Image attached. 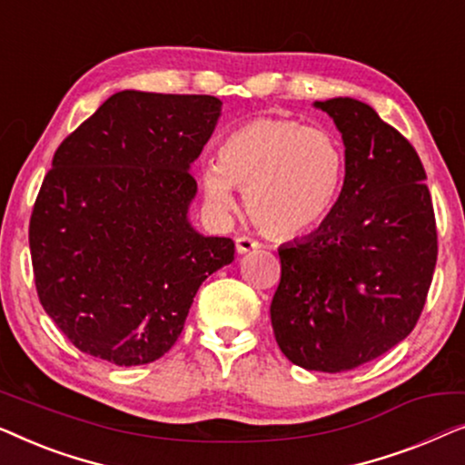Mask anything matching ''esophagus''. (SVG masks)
Listing matches in <instances>:
<instances>
[{
    "label": "esophagus",
    "instance_id": "1",
    "mask_svg": "<svg viewBox=\"0 0 465 465\" xmlns=\"http://www.w3.org/2000/svg\"><path fill=\"white\" fill-rule=\"evenodd\" d=\"M234 243H237V252L239 253L253 252V250H258V247H260L258 241L252 239V237H247V234H241V237H237V241H234Z\"/></svg>",
    "mask_w": 465,
    "mask_h": 465
}]
</instances>
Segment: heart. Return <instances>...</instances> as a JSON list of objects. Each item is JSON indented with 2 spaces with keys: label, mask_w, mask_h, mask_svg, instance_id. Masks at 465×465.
Returning a JSON list of instances; mask_svg holds the SVG:
<instances>
[{
  "label": "heart",
  "mask_w": 465,
  "mask_h": 465,
  "mask_svg": "<svg viewBox=\"0 0 465 465\" xmlns=\"http://www.w3.org/2000/svg\"><path fill=\"white\" fill-rule=\"evenodd\" d=\"M345 180V156L332 133L296 120L256 118L226 135L218 164L201 171V190L220 215L237 209L234 188L260 231L296 237L328 218Z\"/></svg>",
  "instance_id": "obj_1"
}]
</instances>
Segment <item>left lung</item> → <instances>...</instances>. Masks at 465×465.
<instances>
[{"mask_svg":"<svg viewBox=\"0 0 465 465\" xmlns=\"http://www.w3.org/2000/svg\"><path fill=\"white\" fill-rule=\"evenodd\" d=\"M313 105L341 131L345 182L315 232L279 247L271 322L292 364L345 372L412 332L434 275L438 234L415 148L358 99Z\"/></svg>","mask_w":465,"mask_h":465,"instance_id":"8db88e82","label":"left lung"}]
</instances>
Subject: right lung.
<instances>
[{
  "mask_svg": "<svg viewBox=\"0 0 465 465\" xmlns=\"http://www.w3.org/2000/svg\"><path fill=\"white\" fill-rule=\"evenodd\" d=\"M222 114L212 94H112L63 139L29 222L40 302L80 351L150 364L182 334L234 243L188 220L193 164Z\"/></svg>",
  "mask_w": 465,
  "mask_h": 465,
  "instance_id": "1",
  "label": "right lung"
}]
</instances>
